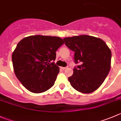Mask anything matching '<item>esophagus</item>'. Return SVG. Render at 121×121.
Returning a JSON list of instances; mask_svg holds the SVG:
<instances>
[{
    "mask_svg": "<svg viewBox=\"0 0 121 121\" xmlns=\"http://www.w3.org/2000/svg\"><path fill=\"white\" fill-rule=\"evenodd\" d=\"M61 69H62V70H65V69H67V67H61Z\"/></svg>",
    "mask_w": 121,
    "mask_h": 121,
    "instance_id": "1",
    "label": "esophagus"
}]
</instances>
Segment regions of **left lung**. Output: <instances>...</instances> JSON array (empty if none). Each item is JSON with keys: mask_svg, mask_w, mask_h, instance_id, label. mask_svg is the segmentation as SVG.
<instances>
[{"mask_svg": "<svg viewBox=\"0 0 121 121\" xmlns=\"http://www.w3.org/2000/svg\"><path fill=\"white\" fill-rule=\"evenodd\" d=\"M63 39L74 51L75 63H82L68 78L70 84L81 93H92L102 85L111 70V50L104 41L93 36L80 35Z\"/></svg>", "mask_w": 121, "mask_h": 121, "instance_id": "1", "label": "left lung"}]
</instances>
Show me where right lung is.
I'll return each mask as SVG.
<instances>
[{"label":"right lung","mask_w":121,"mask_h":121,"mask_svg":"<svg viewBox=\"0 0 121 121\" xmlns=\"http://www.w3.org/2000/svg\"><path fill=\"white\" fill-rule=\"evenodd\" d=\"M64 41L58 37L37 35L20 41L12 56L14 72L28 90L40 93L54 84L60 71L54 61Z\"/></svg>","instance_id":"1"}]
</instances>
